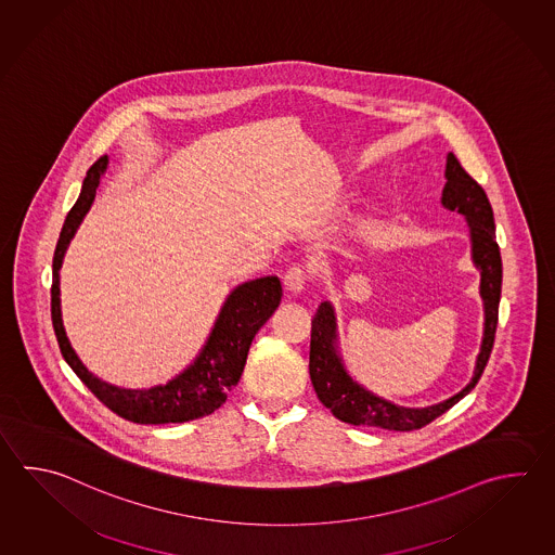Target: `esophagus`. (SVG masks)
I'll list each match as a JSON object with an SVG mask.
<instances>
[{
	"label": "esophagus",
	"instance_id": "obj_1",
	"mask_svg": "<svg viewBox=\"0 0 555 555\" xmlns=\"http://www.w3.org/2000/svg\"><path fill=\"white\" fill-rule=\"evenodd\" d=\"M306 271L302 267H293L288 271L284 272V288L291 293V295H298L305 291L306 284Z\"/></svg>",
	"mask_w": 555,
	"mask_h": 555
}]
</instances>
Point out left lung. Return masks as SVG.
<instances>
[{"instance_id": "8db88e82", "label": "left lung", "mask_w": 555, "mask_h": 555, "mask_svg": "<svg viewBox=\"0 0 555 555\" xmlns=\"http://www.w3.org/2000/svg\"><path fill=\"white\" fill-rule=\"evenodd\" d=\"M447 183L442 188L441 204L449 211H456L466 219L470 233V257L480 272V298L485 308V328L480 351L476 356L473 379L459 393L441 403L427 408H403L384 397L375 396L348 372L339 351L338 318L328 300L318 306L312 320L310 336V379L318 399L334 417L375 429L415 430L429 425L433 418L453 408L464 396H468L487 367L498 324V305L502 288V259L496 243L494 214L487 193L476 183L453 152L447 154L444 168Z\"/></svg>"}]
</instances>
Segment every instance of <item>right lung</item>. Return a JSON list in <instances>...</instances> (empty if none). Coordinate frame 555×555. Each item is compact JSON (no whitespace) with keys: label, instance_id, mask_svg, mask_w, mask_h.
Returning a JSON list of instances; mask_svg holds the SVG:
<instances>
[{"label":"right lung","instance_id":"add662e5","mask_svg":"<svg viewBox=\"0 0 555 555\" xmlns=\"http://www.w3.org/2000/svg\"><path fill=\"white\" fill-rule=\"evenodd\" d=\"M106 168L108 156H102L99 162L92 164L91 170L87 171L79 199L70 207L63 223L53 257L51 318L61 353L70 365V370L79 375L80 382L87 385L106 408L126 421L140 425H166L211 415L225 403L229 391L241 379L255 334L272 317L276 306L281 305V281L279 276H260L235 286L227 295L225 302L214 322V328L205 339L199 353L188 367H183V372L173 375L166 384L128 389L102 382L99 375L92 374L91 370L80 362L77 351L70 346L67 330L63 324L59 271L63 267L70 241L91 209Z\"/></svg>","mask_w":555,"mask_h":555}]
</instances>
